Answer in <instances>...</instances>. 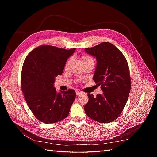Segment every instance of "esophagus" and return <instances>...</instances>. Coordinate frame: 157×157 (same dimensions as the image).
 Masks as SVG:
<instances>
[{
    "mask_svg": "<svg viewBox=\"0 0 157 157\" xmlns=\"http://www.w3.org/2000/svg\"><path fill=\"white\" fill-rule=\"evenodd\" d=\"M76 94H77V96H80V95H82V92H80L79 91H76Z\"/></svg>",
    "mask_w": 157,
    "mask_h": 157,
    "instance_id": "esophagus-1",
    "label": "esophagus"
}]
</instances>
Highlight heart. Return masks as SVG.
<instances>
[{
    "label": "heart",
    "instance_id": "heart-1",
    "mask_svg": "<svg viewBox=\"0 0 157 157\" xmlns=\"http://www.w3.org/2000/svg\"><path fill=\"white\" fill-rule=\"evenodd\" d=\"M81 61H82V63L84 65H86L87 63H94V59L92 58V57H90L88 55H82L81 56ZM71 58H69L67 61V62H66L65 65V69H67L69 67V65L71 63Z\"/></svg>",
    "mask_w": 157,
    "mask_h": 157
}]
</instances>
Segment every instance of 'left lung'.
Returning <instances> with one entry per match:
<instances>
[{
  "instance_id": "left-lung-1",
  "label": "left lung",
  "mask_w": 157,
  "mask_h": 157,
  "mask_svg": "<svg viewBox=\"0 0 157 157\" xmlns=\"http://www.w3.org/2000/svg\"><path fill=\"white\" fill-rule=\"evenodd\" d=\"M96 58L97 66L93 80L101 86L103 93L87 94L89 100L84 111L92 119L100 123L116 120L124 109L131 89L129 67L124 56L108 42L85 48Z\"/></svg>"
}]
</instances>
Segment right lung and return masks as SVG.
<instances>
[{"label":"right lung","mask_w":157,"mask_h":157,"mask_svg":"<svg viewBox=\"0 0 157 157\" xmlns=\"http://www.w3.org/2000/svg\"><path fill=\"white\" fill-rule=\"evenodd\" d=\"M75 50L42 45L32 50L23 62L22 92L30 110L42 122L55 123L69 115L76 93L72 89L58 93L54 84L57 76L63 73L66 61Z\"/></svg>","instance_id":"obj_1"}]
</instances>
